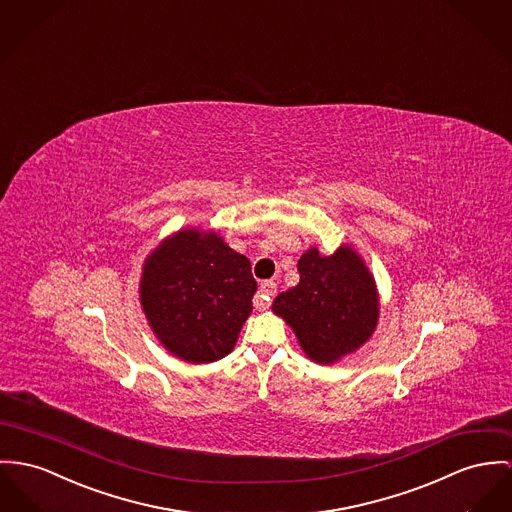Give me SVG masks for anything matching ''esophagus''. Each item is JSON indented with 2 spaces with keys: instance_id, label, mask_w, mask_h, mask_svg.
<instances>
[{
  "instance_id": "34e87169",
  "label": "esophagus",
  "mask_w": 512,
  "mask_h": 512,
  "mask_svg": "<svg viewBox=\"0 0 512 512\" xmlns=\"http://www.w3.org/2000/svg\"><path fill=\"white\" fill-rule=\"evenodd\" d=\"M275 294L276 282H273V280H265V282L259 286V292H257L255 300H253L255 310H259V312L269 310V308H271V300H273Z\"/></svg>"
}]
</instances>
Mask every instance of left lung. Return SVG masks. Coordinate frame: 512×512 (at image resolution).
Here are the masks:
<instances>
[{
  "label": "left lung",
  "instance_id": "obj_1",
  "mask_svg": "<svg viewBox=\"0 0 512 512\" xmlns=\"http://www.w3.org/2000/svg\"><path fill=\"white\" fill-rule=\"evenodd\" d=\"M300 282L275 298L273 312L296 333L302 351L333 364L360 349L374 333L380 300L374 276L351 245L333 255L310 247L298 261Z\"/></svg>",
  "mask_w": 512,
  "mask_h": 512
}]
</instances>
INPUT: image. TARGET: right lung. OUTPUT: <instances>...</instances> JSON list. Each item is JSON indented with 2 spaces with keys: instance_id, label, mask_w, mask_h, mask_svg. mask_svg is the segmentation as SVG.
<instances>
[{
  "instance_id": "right-lung-1",
  "label": "right lung",
  "mask_w": 512,
  "mask_h": 512,
  "mask_svg": "<svg viewBox=\"0 0 512 512\" xmlns=\"http://www.w3.org/2000/svg\"><path fill=\"white\" fill-rule=\"evenodd\" d=\"M255 290L245 255L214 232L185 228L144 261L140 304L169 353L204 364L234 351Z\"/></svg>"
}]
</instances>
